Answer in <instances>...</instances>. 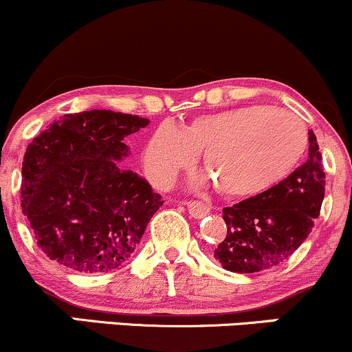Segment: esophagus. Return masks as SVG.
I'll use <instances>...</instances> for the list:
<instances>
[{
	"label": "esophagus",
	"instance_id": "esophagus-1",
	"mask_svg": "<svg viewBox=\"0 0 352 352\" xmlns=\"http://www.w3.org/2000/svg\"><path fill=\"white\" fill-rule=\"evenodd\" d=\"M187 208L190 217L193 218H204L210 213V207L207 204H201V201H187Z\"/></svg>",
	"mask_w": 352,
	"mask_h": 352
}]
</instances>
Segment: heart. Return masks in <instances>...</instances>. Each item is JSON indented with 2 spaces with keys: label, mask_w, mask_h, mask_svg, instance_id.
<instances>
[{
  "label": "heart",
  "mask_w": 352,
  "mask_h": 352,
  "mask_svg": "<svg viewBox=\"0 0 352 352\" xmlns=\"http://www.w3.org/2000/svg\"><path fill=\"white\" fill-rule=\"evenodd\" d=\"M308 147L305 124L292 112L246 106L195 117L179 131L160 125L145 147L152 180L168 185L201 152L217 188L230 197H250L281 184Z\"/></svg>",
  "instance_id": "b5f03b06"
}]
</instances>
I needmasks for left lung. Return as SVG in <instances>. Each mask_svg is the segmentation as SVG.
Wrapping results in <instances>:
<instances>
[{
	"instance_id": "8db88e82",
	"label": "left lung",
	"mask_w": 352,
	"mask_h": 352,
	"mask_svg": "<svg viewBox=\"0 0 352 352\" xmlns=\"http://www.w3.org/2000/svg\"><path fill=\"white\" fill-rule=\"evenodd\" d=\"M308 160L281 184L223 208L227 236L213 252L233 273H258L283 263L313 230L324 199L326 173L316 135L308 131Z\"/></svg>"
}]
</instances>
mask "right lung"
Segmentation results:
<instances>
[{
	"mask_svg": "<svg viewBox=\"0 0 352 352\" xmlns=\"http://www.w3.org/2000/svg\"><path fill=\"white\" fill-rule=\"evenodd\" d=\"M144 117L84 111L56 120L28 145L21 205L38 246L79 273L124 265L164 200L119 162L125 137L147 127Z\"/></svg>",
	"mask_w": 352,
	"mask_h": 352,
	"instance_id": "right-lung-1",
	"label": "right lung"
}]
</instances>
